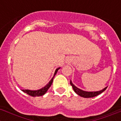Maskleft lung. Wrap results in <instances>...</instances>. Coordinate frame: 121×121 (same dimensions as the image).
<instances>
[{"mask_svg":"<svg viewBox=\"0 0 121 121\" xmlns=\"http://www.w3.org/2000/svg\"><path fill=\"white\" fill-rule=\"evenodd\" d=\"M70 84H71V85L72 86L73 91H75L77 94H78V95H80V96H81V97H85V98H89V97H95V96H97L99 94H101L102 92H104L107 88V87H106V88H105L104 90L99 91H95V92H87V91H83V90H80L79 88H77L75 86H74L73 84H72L71 80V82H70Z\"/></svg>","mask_w":121,"mask_h":121,"instance_id":"8db88e82","label":"left lung"}]
</instances>
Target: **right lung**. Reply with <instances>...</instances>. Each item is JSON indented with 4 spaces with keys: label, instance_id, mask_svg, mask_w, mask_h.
I'll list each match as a JSON object with an SVG mask.
<instances>
[{
    "label": "right lung",
    "instance_id": "obj_1",
    "mask_svg": "<svg viewBox=\"0 0 121 121\" xmlns=\"http://www.w3.org/2000/svg\"><path fill=\"white\" fill-rule=\"evenodd\" d=\"M60 68H57V69H56V71H55V72L54 75H53V77H52V79H51V80H50V82H49V83H48L46 86L44 87V88H41V89H40V90H36V91H31V90H22V91L23 92L27 93V94L31 95V96H32V97H38V96H41V95H43L46 92H47L48 89H49V88H50V86H51L55 75H56V72H57L58 70Z\"/></svg>",
    "mask_w": 121,
    "mask_h": 121
}]
</instances>
